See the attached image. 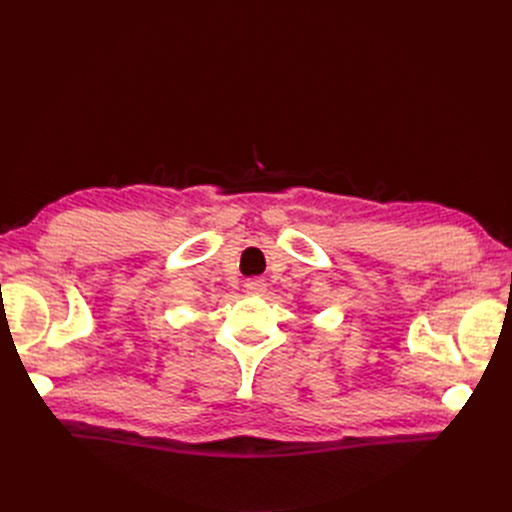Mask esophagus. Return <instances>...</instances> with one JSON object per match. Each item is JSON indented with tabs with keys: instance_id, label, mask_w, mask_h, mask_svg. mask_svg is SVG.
I'll use <instances>...</instances> for the list:
<instances>
[{
	"instance_id": "34e87169",
	"label": "esophagus",
	"mask_w": 512,
	"mask_h": 512,
	"mask_svg": "<svg viewBox=\"0 0 512 512\" xmlns=\"http://www.w3.org/2000/svg\"><path fill=\"white\" fill-rule=\"evenodd\" d=\"M267 290V284L263 280H251L247 282V292L253 294V297H261V294Z\"/></svg>"
}]
</instances>
